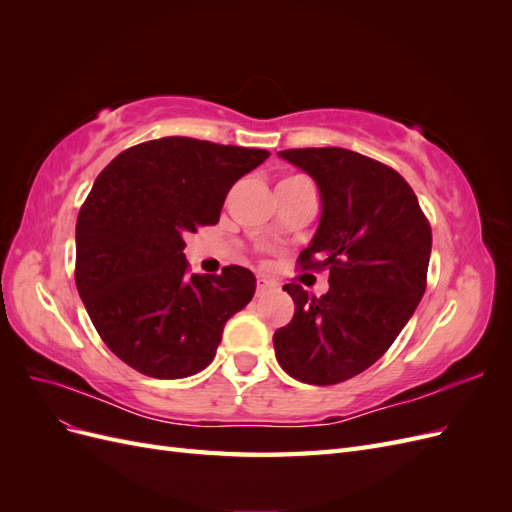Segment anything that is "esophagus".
<instances>
[{
  "mask_svg": "<svg viewBox=\"0 0 512 512\" xmlns=\"http://www.w3.org/2000/svg\"><path fill=\"white\" fill-rule=\"evenodd\" d=\"M273 288H275V282L267 280V277H258V280H256V294H258V297H260V294L273 290Z\"/></svg>",
  "mask_w": 512,
  "mask_h": 512,
  "instance_id": "1",
  "label": "esophagus"
}]
</instances>
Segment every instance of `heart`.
<instances>
[{
  "label": "heart",
  "mask_w": 512,
  "mask_h": 512,
  "mask_svg": "<svg viewBox=\"0 0 512 512\" xmlns=\"http://www.w3.org/2000/svg\"><path fill=\"white\" fill-rule=\"evenodd\" d=\"M294 179H301V177H299V175H294V177H286V179H282L280 183H284V181H294Z\"/></svg>",
  "instance_id": "obj_1"
}]
</instances>
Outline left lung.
<instances>
[{
  "mask_svg": "<svg viewBox=\"0 0 512 512\" xmlns=\"http://www.w3.org/2000/svg\"><path fill=\"white\" fill-rule=\"evenodd\" d=\"M318 185L322 215L299 256L303 269H329V292L284 290L294 316L273 346L288 376L329 386L374 365L412 318L427 286L431 226L397 170L342 147L277 153Z\"/></svg>",
  "mask_w": 512,
  "mask_h": 512,
  "instance_id": "left-lung-1",
  "label": "left lung"
}]
</instances>
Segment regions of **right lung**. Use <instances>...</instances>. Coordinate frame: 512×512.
Returning <instances> with one entry per match:
<instances>
[{"mask_svg":"<svg viewBox=\"0 0 512 512\" xmlns=\"http://www.w3.org/2000/svg\"><path fill=\"white\" fill-rule=\"evenodd\" d=\"M271 156L265 149L166 136L130 147L94 181L76 220L74 280L113 354L158 380L203 371L224 324L252 301L256 277L188 271L183 237L213 226L232 183Z\"/></svg>","mask_w":512,"mask_h":512,"instance_id":"add662e5","label":"right lung"}]
</instances>
